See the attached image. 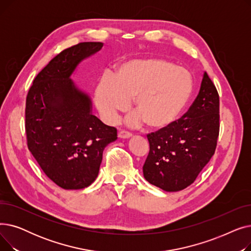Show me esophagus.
Masks as SVG:
<instances>
[{
	"mask_svg": "<svg viewBox=\"0 0 251 251\" xmlns=\"http://www.w3.org/2000/svg\"><path fill=\"white\" fill-rule=\"evenodd\" d=\"M118 136L120 138H129L132 136V134H131L130 132H128V131H125V130H122L120 131V132L118 133Z\"/></svg>",
	"mask_w": 251,
	"mask_h": 251,
	"instance_id": "esophagus-1",
	"label": "esophagus"
}]
</instances>
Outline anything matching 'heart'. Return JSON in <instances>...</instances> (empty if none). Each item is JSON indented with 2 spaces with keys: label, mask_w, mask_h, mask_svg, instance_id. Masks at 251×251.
<instances>
[{
  "label": "heart",
  "mask_w": 251,
  "mask_h": 251,
  "mask_svg": "<svg viewBox=\"0 0 251 251\" xmlns=\"http://www.w3.org/2000/svg\"><path fill=\"white\" fill-rule=\"evenodd\" d=\"M193 88L190 73L160 58L137 59L121 64L109 79L97 86V107L109 122L133 99L137 113L133 123L146 122L151 129L173 124L187 104Z\"/></svg>",
  "instance_id": "heart-1"
}]
</instances>
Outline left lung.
<instances>
[{"label": "left lung", "mask_w": 251, "mask_h": 251, "mask_svg": "<svg viewBox=\"0 0 251 251\" xmlns=\"http://www.w3.org/2000/svg\"><path fill=\"white\" fill-rule=\"evenodd\" d=\"M219 132V94L204 72L189 110L173 124L148 134L150 152L142 167L144 178L165 191L188 187L214 155Z\"/></svg>", "instance_id": "obj_1"}]
</instances>
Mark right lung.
Returning a JSON list of instances; mask_svg holds the SVG:
<instances>
[{
  "label": "right lung",
  "instance_id": "add662e5",
  "mask_svg": "<svg viewBox=\"0 0 251 251\" xmlns=\"http://www.w3.org/2000/svg\"><path fill=\"white\" fill-rule=\"evenodd\" d=\"M102 43H79L52 58L34 78L25 107L27 147L49 179L64 189L94 182L102 151L117 139V129L91 113L90 98L70 79L77 65Z\"/></svg>",
  "mask_w": 251,
  "mask_h": 251
}]
</instances>
